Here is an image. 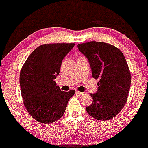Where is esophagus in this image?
Masks as SVG:
<instances>
[{"label": "esophagus", "mask_w": 148, "mask_h": 148, "mask_svg": "<svg viewBox=\"0 0 148 148\" xmlns=\"http://www.w3.org/2000/svg\"><path fill=\"white\" fill-rule=\"evenodd\" d=\"M76 94L79 96H82L83 94H85V92H79V91H76Z\"/></svg>", "instance_id": "34e87169"}]
</instances>
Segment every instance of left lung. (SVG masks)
<instances>
[{
  "instance_id": "8db88e82",
  "label": "left lung",
  "mask_w": 148,
  "mask_h": 148,
  "mask_svg": "<svg viewBox=\"0 0 148 148\" xmlns=\"http://www.w3.org/2000/svg\"><path fill=\"white\" fill-rule=\"evenodd\" d=\"M87 57L94 79H99L97 93L91 94L88 114L101 121L114 118L125 106L131 83V73L121 51L103 42L90 41L78 45Z\"/></svg>"
}]
</instances>
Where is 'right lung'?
<instances>
[{"mask_svg": "<svg viewBox=\"0 0 148 148\" xmlns=\"http://www.w3.org/2000/svg\"><path fill=\"white\" fill-rule=\"evenodd\" d=\"M74 43L44 44L29 55L20 73L23 103L32 118L44 124L56 121L65 113L75 91H61L55 81L62 61Z\"/></svg>", "mask_w": 148, "mask_h": 148, "instance_id": "obj_1", "label": "right lung"}]
</instances>
